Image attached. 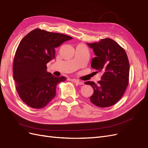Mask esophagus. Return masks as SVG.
Wrapping results in <instances>:
<instances>
[{
    "mask_svg": "<svg viewBox=\"0 0 148 148\" xmlns=\"http://www.w3.org/2000/svg\"><path fill=\"white\" fill-rule=\"evenodd\" d=\"M71 81H72L73 82H74L75 83L77 84V85H82V84H83L82 82L79 81V80H78V79H71Z\"/></svg>",
    "mask_w": 148,
    "mask_h": 148,
    "instance_id": "1",
    "label": "esophagus"
}]
</instances>
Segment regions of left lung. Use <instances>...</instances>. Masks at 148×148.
<instances>
[{"label":"left lung","mask_w":148,"mask_h":148,"mask_svg":"<svg viewBox=\"0 0 148 148\" xmlns=\"http://www.w3.org/2000/svg\"><path fill=\"white\" fill-rule=\"evenodd\" d=\"M87 45L96 55L91 61V67L103 73L98 84L93 82L85 83L92 86L94 90L90 99L98 107L111 106L121 99L128 85L127 56L118 43L109 38L101 39L97 43H87Z\"/></svg>","instance_id":"obj_1"}]
</instances>
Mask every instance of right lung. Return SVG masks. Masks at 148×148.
Wrapping results in <instances>:
<instances>
[{
	"instance_id": "right-lung-1",
	"label": "right lung",
	"mask_w": 148,
	"mask_h": 148,
	"mask_svg": "<svg viewBox=\"0 0 148 148\" xmlns=\"http://www.w3.org/2000/svg\"><path fill=\"white\" fill-rule=\"evenodd\" d=\"M72 37L36 29L25 35L16 50L13 76L22 100L33 108L47 106L56 95V86L65 81L47 71V63L55 57V49Z\"/></svg>"
}]
</instances>
